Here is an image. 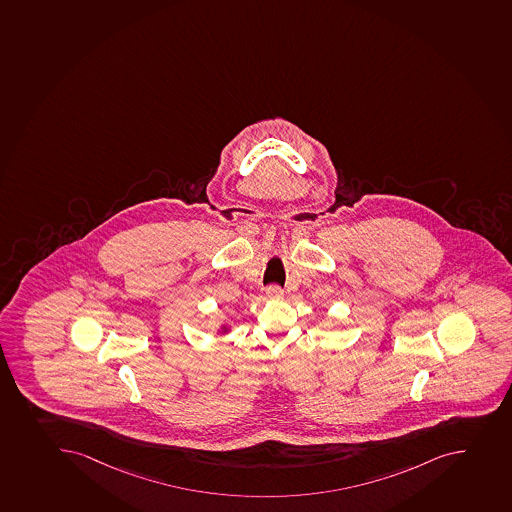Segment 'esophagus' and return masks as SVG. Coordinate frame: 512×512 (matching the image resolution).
Returning a JSON list of instances; mask_svg holds the SVG:
<instances>
[{
  "instance_id": "1",
  "label": "esophagus",
  "mask_w": 512,
  "mask_h": 512,
  "mask_svg": "<svg viewBox=\"0 0 512 512\" xmlns=\"http://www.w3.org/2000/svg\"><path fill=\"white\" fill-rule=\"evenodd\" d=\"M266 296L269 299H279V297H282L281 287L277 286V284H271V286L266 287Z\"/></svg>"
}]
</instances>
